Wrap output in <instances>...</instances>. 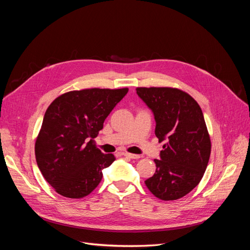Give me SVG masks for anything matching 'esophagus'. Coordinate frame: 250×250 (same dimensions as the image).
<instances>
[{
	"label": "esophagus",
	"instance_id": "34e87169",
	"mask_svg": "<svg viewBox=\"0 0 250 250\" xmlns=\"http://www.w3.org/2000/svg\"><path fill=\"white\" fill-rule=\"evenodd\" d=\"M123 155L126 156V157H129V158H134V160H135V158H140L141 157L138 154H132V153H128V152H124Z\"/></svg>",
	"mask_w": 250,
	"mask_h": 250
}]
</instances>
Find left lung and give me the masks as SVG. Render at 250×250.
<instances>
[{
  "mask_svg": "<svg viewBox=\"0 0 250 250\" xmlns=\"http://www.w3.org/2000/svg\"><path fill=\"white\" fill-rule=\"evenodd\" d=\"M153 111L155 135L165 142L156 170L145 184L155 197L176 200L197 186L208 167L210 139L199 104L175 87H137Z\"/></svg>",
  "mask_w": 250,
  "mask_h": 250,
  "instance_id": "left-lung-1",
  "label": "left lung"
}]
</instances>
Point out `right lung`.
Instances as JSON below:
<instances>
[{
	"label": "right lung",
	"mask_w": 250,
	"mask_h": 250,
	"mask_svg": "<svg viewBox=\"0 0 250 250\" xmlns=\"http://www.w3.org/2000/svg\"><path fill=\"white\" fill-rule=\"evenodd\" d=\"M128 88H86L60 95L48 107L35 142L42 176L55 192L83 198L100 184L102 170L116 160L102 153L94 139Z\"/></svg>",
	"instance_id": "1"
}]
</instances>
